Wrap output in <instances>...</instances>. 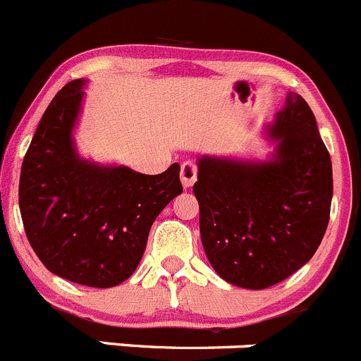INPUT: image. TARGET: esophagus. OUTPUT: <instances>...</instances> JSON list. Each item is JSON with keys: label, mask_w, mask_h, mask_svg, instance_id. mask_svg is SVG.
<instances>
[{"label": "esophagus", "mask_w": 361, "mask_h": 361, "mask_svg": "<svg viewBox=\"0 0 361 361\" xmlns=\"http://www.w3.org/2000/svg\"><path fill=\"white\" fill-rule=\"evenodd\" d=\"M196 177H198V169H196L195 163H192V161L182 163V166H180V180H182V185H184L185 189L191 188V185L195 184Z\"/></svg>", "instance_id": "34e87169"}]
</instances>
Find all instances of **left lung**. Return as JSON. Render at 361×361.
<instances>
[{
    "label": "left lung",
    "mask_w": 361,
    "mask_h": 361,
    "mask_svg": "<svg viewBox=\"0 0 361 361\" xmlns=\"http://www.w3.org/2000/svg\"><path fill=\"white\" fill-rule=\"evenodd\" d=\"M271 135L278 139L273 161L202 158L192 185L212 267L252 290L287 280L313 257L334 192L330 154L300 95L288 94Z\"/></svg>",
    "instance_id": "obj_1"
}]
</instances>
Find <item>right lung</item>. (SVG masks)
<instances>
[{"label":"right lung","instance_id":"add662e5","mask_svg":"<svg viewBox=\"0 0 361 361\" xmlns=\"http://www.w3.org/2000/svg\"><path fill=\"white\" fill-rule=\"evenodd\" d=\"M85 85H66L44 111L24 156L18 207L32 250L57 276L109 288L132 276L154 219L182 192L177 163L158 176L104 169L74 153Z\"/></svg>","mask_w":361,"mask_h":361}]
</instances>
